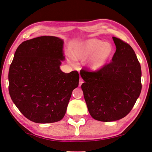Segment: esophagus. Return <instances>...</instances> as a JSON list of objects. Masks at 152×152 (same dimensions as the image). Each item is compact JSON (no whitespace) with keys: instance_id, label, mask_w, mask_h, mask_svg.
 <instances>
[{"instance_id":"esophagus-1","label":"esophagus","mask_w":152,"mask_h":152,"mask_svg":"<svg viewBox=\"0 0 152 152\" xmlns=\"http://www.w3.org/2000/svg\"><path fill=\"white\" fill-rule=\"evenodd\" d=\"M83 83V80L80 77V81H79V86H81V84H82Z\"/></svg>"}]
</instances>
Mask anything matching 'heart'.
Segmentation results:
<instances>
[{
  "mask_svg": "<svg viewBox=\"0 0 152 152\" xmlns=\"http://www.w3.org/2000/svg\"><path fill=\"white\" fill-rule=\"evenodd\" d=\"M113 47L108 42L90 38L74 44L71 56L75 60H88V67L98 70L103 67L113 54Z\"/></svg>",
  "mask_w": 152,
  "mask_h": 152,
  "instance_id": "1",
  "label": "heart"
}]
</instances>
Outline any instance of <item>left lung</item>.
I'll use <instances>...</instances> for the list:
<instances>
[{
	"instance_id": "1",
	"label": "left lung",
	"mask_w": 152,
	"mask_h": 152,
	"mask_svg": "<svg viewBox=\"0 0 152 152\" xmlns=\"http://www.w3.org/2000/svg\"><path fill=\"white\" fill-rule=\"evenodd\" d=\"M116 47L111 62L96 71H80L81 85L91 115L103 122L123 118L141 94V68L132 47L112 37Z\"/></svg>"
}]
</instances>
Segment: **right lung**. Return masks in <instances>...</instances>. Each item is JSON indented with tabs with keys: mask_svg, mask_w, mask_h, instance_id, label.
I'll list each match as a JSON object with an SVG mask.
<instances>
[{
	"mask_svg": "<svg viewBox=\"0 0 152 152\" xmlns=\"http://www.w3.org/2000/svg\"><path fill=\"white\" fill-rule=\"evenodd\" d=\"M63 45L58 37H39L23 42L15 53L8 74L10 95L21 113L34 123L63 119L78 86V72L60 69L65 60Z\"/></svg>",
	"mask_w": 152,
	"mask_h": 152,
	"instance_id": "add662e5",
	"label": "right lung"
}]
</instances>
